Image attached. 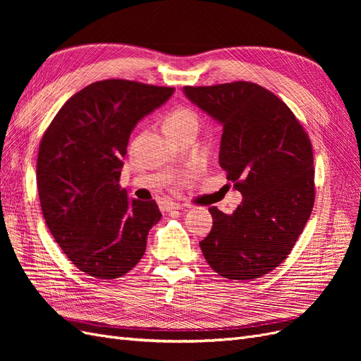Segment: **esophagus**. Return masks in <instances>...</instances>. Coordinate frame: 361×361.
Wrapping results in <instances>:
<instances>
[{
	"instance_id": "obj_1",
	"label": "esophagus",
	"mask_w": 361,
	"mask_h": 361,
	"mask_svg": "<svg viewBox=\"0 0 361 361\" xmlns=\"http://www.w3.org/2000/svg\"><path fill=\"white\" fill-rule=\"evenodd\" d=\"M162 209L166 212H171V211H178V209H182V204L180 203H176V202H166L162 206Z\"/></svg>"
}]
</instances>
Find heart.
Instances as JSON below:
<instances>
[{"instance_id":"obj_1","label":"heart","mask_w":361,"mask_h":361,"mask_svg":"<svg viewBox=\"0 0 361 361\" xmlns=\"http://www.w3.org/2000/svg\"><path fill=\"white\" fill-rule=\"evenodd\" d=\"M187 128H197V117H195V114L191 110H188V108H178V110H173L166 117V120H164V130H166V134L178 133V130Z\"/></svg>"}]
</instances>
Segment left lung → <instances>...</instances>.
I'll return each mask as SVG.
<instances>
[{
    "instance_id": "1",
    "label": "left lung",
    "mask_w": 361,
    "mask_h": 361,
    "mask_svg": "<svg viewBox=\"0 0 361 361\" xmlns=\"http://www.w3.org/2000/svg\"><path fill=\"white\" fill-rule=\"evenodd\" d=\"M183 94L221 125L218 162L243 195L233 214L209 207L202 253L224 279H259L288 257L312 214L310 140L289 106L257 84L183 87Z\"/></svg>"
}]
</instances>
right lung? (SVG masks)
<instances>
[{"mask_svg": "<svg viewBox=\"0 0 361 361\" xmlns=\"http://www.w3.org/2000/svg\"><path fill=\"white\" fill-rule=\"evenodd\" d=\"M173 93V87L97 81L75 93L43 134L37 157L43 218L63 253L94 279H118L133 269L161 220L155 200L129 199L118 179L130 133Z\"/></svg>", "mask_w": 361, "mask_h": 361, "instance_id": "add662e5", "label": "right lung"}]
</instances>
